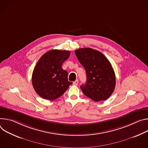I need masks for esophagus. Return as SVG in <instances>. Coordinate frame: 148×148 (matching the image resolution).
Listing matches in <instances>:
<instances>
[{"mask_svg": "<svg viewBox=\"0 0 148 148\" xmlns=\"http://www.w3.org/2000/svg\"><path fill=\"white\" fill-rule=\"evenodd\" d=\"M78 79H77V80H76L75 81H74L73 82V84L74 85H77V84H78Z\"/></svg>", "mask_w": 148, "mask_h": 148, "instance_id": "1", "label": "esophagus"}]
</instances>
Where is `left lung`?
<instances>
[{"label":"left lung","mask_w":148,"mask_h":148,"mask_svg":"<svg viewBox=\"0 0 148 148\" xmlns=\"http://www.w3.org/2000/svg\"><path fill=\"white\" fill-rule=\"evenodd\" d=\"M86 73V83L80 89L95 102L105 101L111 96L116 85L113 69L108 59L92 48H80L75 51Z\"/></svg>","instance_id":"left-lung-1"}]
</instances>
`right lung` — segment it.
<instances>
[{"label": "right lung", "mask_w": 148, "mask_h": 148, "mask_svg": "<svg viewBox=\"0 0 148 148\" xmlns=\"http://www.w3.org/2000/svg\"><path fill=\"white\" fill-rule=\"evenodd\" d=\"M70 51L57 49L45 53L38 60L32 73V85L35 92L45 99L53 101L62 96L72 84L68 72L62 68Z\"/></svg>", "instance_id": "obj_1"}]
</instances>
